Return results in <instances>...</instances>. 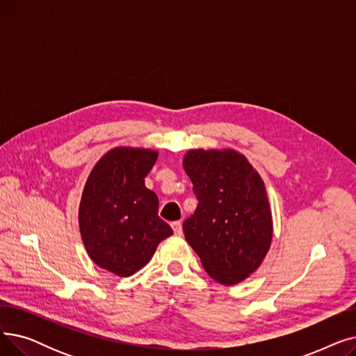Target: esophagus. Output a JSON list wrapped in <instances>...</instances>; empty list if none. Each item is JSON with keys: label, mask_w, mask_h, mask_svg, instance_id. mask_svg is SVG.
<instances>
[{"label": "esophagus", "mask_w": 356, "mask_h": 356, "mask_svg": "<svg viewBox=\"0 0 356 356\" xmlns=\"http://www.w3.org/2000/svg\"><path fill=\"white\" fill-rule=\"evenodd\" d=\"M172 228L175 231V235H181L183 234V228H181V222L176 220L172 223Z\"/></svg>", "instance_id": "obj_1"}]
</instances>
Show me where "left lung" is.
<instances>
[{"mask_svg":"<svg viewBox=\"0 0 356 356\" xmlns=\"http://www.w3.org/2000/svg\"><path fill=\"white\" fill-rule=\"evenodd\" d=\"M183 168L199 200L183 223L186 241L215 282H244L263 264L273 241L264 180L234 148L189 149Z\"/></svg>","mask_w":356,"mask_h":356,"instance_id":"1","label":"left lung"}]
</instances>
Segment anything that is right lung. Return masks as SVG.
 Masks as SVG:
<instances>
[{"mask_svg": "<svg viewBox=\"0 0 356 356\" xmlns=\"http://www.w3.org/2000/svg\"><path fill=\"white\" fill-rule=\"evenodd\" d=\"M152 148L121 145L90 170L79 204V231L89 258L117 277L140 271L173 229L159 218V197L144 179L157 161Z\"/></svg>", "mask_w": 356, "mask_h": 356, "instance_id": "right-lung-1", "label": "right lung"}]
</instances>
